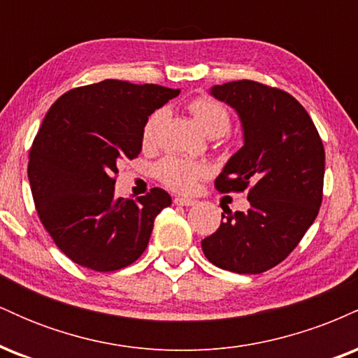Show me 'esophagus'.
Wrapping results in <instances>:
<instances>
[{"label": "esophagus", "mask_w": 358, "mask_h": 358, "mask_svg": "<svg viewBox=\"0 0 358 358\" xmlns=\"http://www.w3.org/2000/svg\"><path fill=\"white\" fill-rule=\"evenodd\" d=\"M173 202H175L176 205H185V207H192V205L196 203L195 200H192V199H183V196H176Z\"/></svg>", "instance_id": "1"}]
</instances>
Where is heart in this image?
<instances>
[{"instance_id":"heart-1","label":"heart","mask_w":358,"mask_h":358,"mask_svg":"<svg viewBox=\"0 0 358 358\" xmlns=\"http://www.w3.org/2000/svg\"><path fill=\"white\" fill-rule=\"evenodd\" d=\"M188 110L196 124L202 127V131H205L208 136H222L231 127L229 109L210 96H199L192 99L188 102ZM165 117L166 110L158 109L146 119L145 126H143V145L146 148L155 145L158 127L162 126ZM208 173H210V168L207 163L178 158V156H168L156 166V175H158L159 182L180 193H192L203 178H207Z\"/></svg>"}]
</instances>
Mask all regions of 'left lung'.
I'll list each match as a JSON object with an SVG mask.
<instances>
[{"mask_svg": "<svg viewBox=\"0 0 358 358\" xmlns=\"http://www.w3.org/2000/svg\"><path fill=\"white\" fill-rule=\"evenodd\" d=\"M212 96L239 113L244 146L217 176L222 193L248 190L250 208H224L220 227L202 241L217 268L261 274L293 252L323 200L324 148L313 119L286 90L232 80Z\"/></svg>", "mask_w": 358, "mask_h": 358, "instance_id": "1", "label": "left lung"}]
</instances>
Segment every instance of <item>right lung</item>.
Masks as SVG:
<instances>
[{
    "mask_svg": "<svg viewBox=\"0 0 358 358\" xmlns=\"http://www.w3.org/2000/svg\"><path fill=\"white\" fill-rule=\"evenodd\" d=\"M178 94L108 79L71 89L48 109L28 155V178L45 231L76 264L110 273L145 252L171 196L151 188L136 202L117 199V163L138 158L148 116Z\"/></svg>",
    "mask_w": 358,
    "mask_h": 358,
    "instance_id": "obj_1",
    "label": "right lung"
}]
</instances>
